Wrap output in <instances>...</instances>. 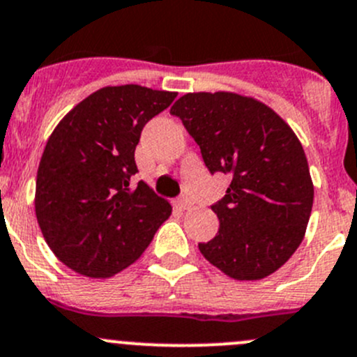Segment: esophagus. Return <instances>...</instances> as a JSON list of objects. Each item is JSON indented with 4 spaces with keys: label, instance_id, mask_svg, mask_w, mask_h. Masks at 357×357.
Here are the masks:
<instances>
[{
    "label": "esophagus",
    "instance_id": "34e87169",
    "mask_svg": "<svg viewBox=\"0 0 357 357\" xmlns=\"http://www.w3.org/2000/svg\"><path fill=\"white\" fill-rule=\"evenodd\" d=\"M174 206L178 207V209H181V211H185V209H188L190 207V202H188V199H186V197H181V199H178L174 202Z\"/></svg>",
    "mask_w": 357,
    "mask_h": 357
}]
</instances>
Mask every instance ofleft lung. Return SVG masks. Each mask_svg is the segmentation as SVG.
I'll list each match as a JSON object with an SVG mask.
<instances>
[{"label":"left lung","instance_id":"8db88e82","mask_svg":"<svg viewBox=\"0 0 357 357\" xmlns=\"http://www.w3.org/2000/svg\"><path fill=\"white\" fill-rule=\"evenodd\" d=\"M211 174L230 176L227 195L211 209L220 230L199 244L204 258L237 281L281 268L302 244L314 185L305 151L272 108L234 92H193L174 102Z\"/></svg>","mask_w":357,"mask_h":357}]
</instances>
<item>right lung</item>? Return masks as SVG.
<instances>
[{
	"label": "right lung",
	"mask_w": 357,
	"mask_h": 357,
	"mask_svg": "<svg viewBox=\"0 0 357 357\" xmlns=\"http://www.w3.org/2000/svg\"><path fill=\"white\" fill-rule=\"evenodd\" d=\"M176 96L141 85L102 86L48 137L34 211L48 248L71 271L92 279L119 274L171 216V204L143 181L130 188V176L141 130Z\"/></svg>",
	"instance_id": "1"
}]
</instances>
